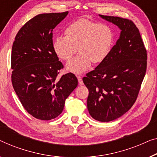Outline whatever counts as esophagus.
<instances>
[{
  "label": "esophagus",
  "mask_w": 157,
  "mask_h": 157,
  "mask_svg": "<svg viewBox=\"0 0 157 157\" xmlns=\"http://www.w3.org/2000/svg\"><path fill=\"white\" fill-rule=\"evenodd\" d=\"M78 79L79 85H83V81H82V77L78 76Z\"/></svg>",
  "instance_id": "esophagus-1"
}]
</instances>
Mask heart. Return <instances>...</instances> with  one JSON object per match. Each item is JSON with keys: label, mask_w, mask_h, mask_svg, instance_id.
Segmentation results:
<instances>
[{"label": "heart", "mask_w": 157, "mask_h": 157, "mask_svg": "<svg viewBox=\"0 0 157 157\" xmlns=\"http://www.w3.org/2000/svg\"><path fill=\"white\" fill-rule=\"evenodd\" d=\"M66 36L59 35L53 41V50L59 58L67 61L69 71L79 74L90 67L92 63L99 64L107 59L112 51L114 34L110 26L89 19L80 18L72 22L65 29Z\"/></svg>", "instance_id": "heart-1"}]
</instances>
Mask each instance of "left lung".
I'll return each mask as SVG.
<instances>
[{
  "label": "left lung",
  "instance_id": "left-lung-1",
  "mask_svg": "<svg viewBox=\"0 0 157 157\" xmlns=\"http://www.w3.org/2000/svg\"><path fill=\"white\" fill-rule=\"evenodd\" d=\"M100 16L118 26L120 36L107 59L82 80L89 90L90 114L105 122L120 117L135 102L147 70V55L133 22L120 17Z\"/></svg>",
  "mask_w": 157,
  "mask_h": 157
}]
</instances>
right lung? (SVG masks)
<instances>
[{
    "instance_id": "1",
    "label": "right lung",
    "mask_w": 157,
    "mask_h": 157,
    "mask_svg": "<svg viewBox=\"0 0 157 157\" xmlns=\"http://www.w3.org/2000/svg\"><path fill=\"white\" fill-rule=\"evenodd\" d=\"M67 14L36 15L20 29L13 44V89L26 111L40 120L58 117L78 84L71 72L57 79L63 65L53 50L52 30Z\"/></svg>"
}]
</instances>
